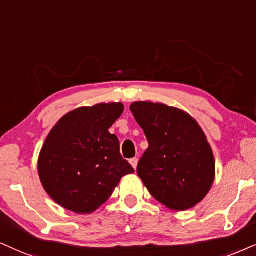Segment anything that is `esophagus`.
Listing matches in <instances>:
<instances>
[{"label":"esophagus","instance_id":"34e87169","mask_svg":"<svg viewBox=\"0 0 256 256\" xmlns=\"http://www.w3.org/2000/svg\"><path fill=\"white\" fill-rule=\"evenodd\" d=\"M129 162H130V165L133 166L134 170H136V167H138V159H136V158H133V159H130V160H129Z\"/></svg>","mask_w":256,"mask_h":256}]
</instances>
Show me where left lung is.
I'll return each instance as SVG.
<instances>
[{"label": "left lung", "mask_w": 256, "mask_h": 256, "mask_svg": "<svg viewBox=\"0 0 256 256\" xmlns=\"http://www.w3.org/2000/svg\"><path fill=\"white\" fill-rule=\"evenodd\" d=\"M130 110L148 140L138 174L150 194L171 210L191 209L215 180V156L190 114L162 103L138 100Z\"/></svg>", "instance_id": "obj_1"}]
</instances>
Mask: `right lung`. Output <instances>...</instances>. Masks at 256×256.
Returning <instances> with one entry per match:
<instances>
[{
  "mask_svg": "<svg viewBox=\"0 0 256 256\" xmlns=\"http://www.w3.org/2000/svg\"><path fill=\"white\" fill-rule=\"evenodd\" d=\"M121 102L80 106L65 114L47 135L38 173L47 194L66 210L88 215L109 200L122 176L134 173L109 128Z\"/></svg>",
  "mask_w": 256,
  "mask_h": 256,
  "instance_id": "add662e5",
  "label": "right lung"
}]
</instances>
